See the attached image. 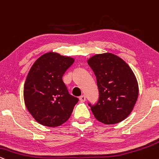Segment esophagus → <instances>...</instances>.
Returning <instances> with one entry per match:
<instances>
[{"label": "esophagus", "instance_id": "esophagus-1", "mask_svg": "<svg viewBox=\"0 0 159 159\" xmlns=\"http://www.w3.org/2000/svg\"><path fill=\"white\" fill-rule=\"evenodd\" d=\"M85 100H86V99H85V95H81V96L80 97V100L81 102H85Z\"/></svg>", "mask_w": 159, "mask_h": 159}]
</instances>
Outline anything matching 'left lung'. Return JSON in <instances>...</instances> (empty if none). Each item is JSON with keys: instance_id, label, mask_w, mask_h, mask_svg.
<instances>
[{"instance_id": "left-lung-1", "label": "left lung", "mask_w": 159, "mask_h": 159, "mask_svg": "<svg viewBox=\"0 0 159 159\" xmlns=\"http://www.w3.org/2000/svg\"><path fill=\"white\" fill-rule=\"evenodd\" d=\"M99 89L95 105L89 103L95 118L105 124H115L132 112L139 97V84L130 67L115 54H97L88 60Z\"/></svg>"}]
</instances>
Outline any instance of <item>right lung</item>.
I'll use <instances>...</instances> for the list:
<instances>
[{
  "mask_svg": "<svg viewBox=\"0 0 159 159\" xmlns=\"http://www.w3.org/2000/svg\"><path fill=\"white\" fill-rule=\"evenodd\" d=\"M71 57L53 52L35 61L24 87L26 107L39 124L56 127L70 117L79 99L68 93L62 76L74 63Z\"/></svg>",
  "mask_w": 159,
  "mask_h": 159,
  "instance_id": "add662e5",
  "label": "right lung"
}]
</instances>
